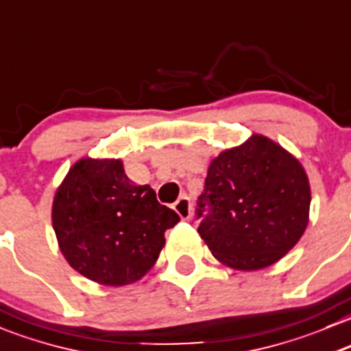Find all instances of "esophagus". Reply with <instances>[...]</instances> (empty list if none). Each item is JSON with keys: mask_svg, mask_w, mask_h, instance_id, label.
Segmentation results:
<instances>
[{"mask_svg": "<svg viewBox=\"0 0 351 351\" xmlns=\"http://www.w3.org/2000/svg\"><path fill=\"white\" fill-rule=\"evenodd\" d=\"M173 209H175V213L182 219H190L192 217V202H190L189 197H180L175 202V206H173Z\"/></svg>", "mask_w": 351, "mask_h": 351, "instance_id": "34e87169", "label": "esophagus"}]
</instances>
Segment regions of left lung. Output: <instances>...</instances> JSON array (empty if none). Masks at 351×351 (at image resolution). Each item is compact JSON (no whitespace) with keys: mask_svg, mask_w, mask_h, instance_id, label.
Returning a JSON list of instances; mask_svg holds the SVG:
<instances>
[{"mask_svg":"<svg viewBox=\"0 0 351 351\" xmlns=\"http://www.w3.org/2000/svg\"><path fill=\"white\" fill-rule=\"evenodd\" d=\"M308 209L311 183L300 161L254 134L210 161L197 231L221 264L257 271L276 264L298 243Z\"/></svg>","mask_w":351,"mask_h":351,"instance_id":"1","label":"left lung"}]
</instances>
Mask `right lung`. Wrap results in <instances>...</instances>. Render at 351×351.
Segmentation results:
<instances>
[{"instance_id":"obj_1","label":"right lung","mask_w":351,"mask_h":351,"mask_svg":"<svg viewBox=\"0 0 351 351\" xmlns=\"http://www.w3.org/2000/svg\"><path fill=\"white\" fill-rule=\"evenodd\" d=\"M58 245L77 273L104 287L144 278L180 221L149 185H134L121 159L82 158L58 186L51 210Z\"/></svg>"}]
</instances>
